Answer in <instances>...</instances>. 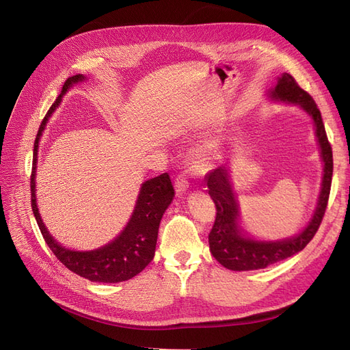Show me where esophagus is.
I'll use <instances>...</instances> for the list:
<instances>
[{"label": "esophagus", "instance_id": "obj_1", "mask_svg": "<svg viewBox=\"0 0 350 350\" xmlns=\"http://www.w3.org/2000/svg\"><path fill=\"white\" fill-rule=\"evenodd\" d=\"M188 181H187V178H185V175H178V178L175 179V189H176V194L178 196H181V194H184L187 189H188Z\"/></svg>", "mask_w": 350, "mask_h": 350}]
</instances>
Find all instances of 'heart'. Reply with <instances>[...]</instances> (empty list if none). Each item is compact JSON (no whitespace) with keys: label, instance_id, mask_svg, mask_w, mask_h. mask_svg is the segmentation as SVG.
Returning a JSON list of instances; mask_svg holds the SVG:
<instances>
[{"label":"heart","instance_id":"1","mask_svg":"<svg viewBox=\"0 0 350 350\" xmlns=\"http://www.w3.org/2000/svg\"><path fill=\"white\" fill-rule=\"evenodd\" d=\"M197 159H198V162H204L206 159H207V157H206V153H201V154H198V157H197Z\"/></svg>","mask_w":350,"mask_h":350}]
</instances>
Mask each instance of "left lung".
Listing matches in <instances>:
<instances>
[{
    "label": "left lung",
    "instance_id": "1",
    "mask_svg": "<svg viewBox=\"0 0 350 350\" xmlns=\"http://www.w3.org/2000/svg\"><path fill=\"white\" fill-rule=\"evenodd\" d=\"M267 98L271 102H283L299 107L311 118L323 162L320 194L310 221L301 232L288 238L264 241L254 238L242 228L238 198L234 193L229 166H219L207 174V191L213 198L217 210L215 225L208 235L210 252L221 266L234 271L266 269L270 264L289 258L302 251L320 228L325 213L328 194H330L333 153L332 146L327 140L321 113L315 102L296 84L295 79L288 72H283L278 77L274 88L269 89Z\"/></svg>",
    "mask_w": 350,
    "mask_h": 350
}]
</instances>
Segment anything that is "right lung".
Wrapping results in <instances>:
<instances>
[{
    "instance_id": "1",
    "label": "right lung",
    "mask_w": 350,
    "mask_h": 350,
    "mask_svg": "<svg viewBox=\"0 0 350 350\" xmlns=\"http://www.w3.org/2000/svg\"><path fill=\"white\" fill-rule=\"evenodd\" d=\"M88 79L83 74H77L67 79L62 86L59 96L49 108L48 113L42 121L35 140L33 149V167H31V210L36 217L38 226L45 238V242L55 257L64 266L79 276L90 282L99 283H118L130 280L137 276L154 257L157 232L163 213L175 197L171 178L162 174L156 178L147 179L140 187L134 210L129 224L121 230V234L105 245L90 251H76L66 248L54 237L49 234L44 220L40 217L36 201V167H38V150L40 137L45 131V126L59 107L64 94L74 86Z\"/></svg>"
}]
</instances>
